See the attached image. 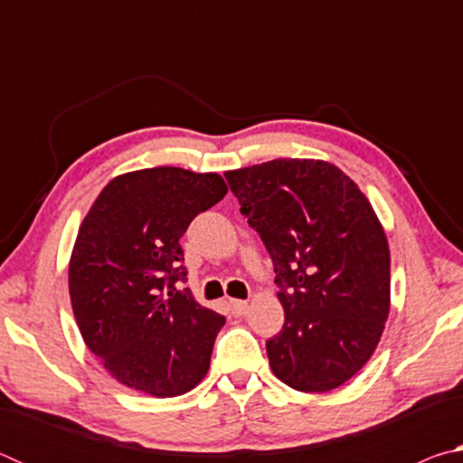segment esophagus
<instances>
[{
  "instance_id": "obj_1",
  "label": "esophagus",
  "mask_w": 463,
  "mask_h": 463,
  "mask_svg": "<svg viewBox=\"0 0 463 463\" xmlns=\"http://www.w3.org/2000/svg\"><path fill=\"white\" fill-rule=\"evenodd\" d=\"M229 304H231V310H232V315H234V317H242V315H247L249 304H247L245 300H231Z\"/></svg>"
}]
</instances>
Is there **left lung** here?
<instances>
[{"instance_id": "1", "label": "left lung", "mask_w": 463, "mask_h": 463, "mask_svg": "<svg viewBox=\"0 0 463 463\" xmlns=\"http://www.w3.org/2000/svg\"><path fill=\"white\" fill-rule=\"evenodd\" d=\"M224 177L276 271L286 320L268 341L273 373L300 392L339 388L372 357L390 310V249L370 200L326 161Z\"/></svg>"}]
</instances>
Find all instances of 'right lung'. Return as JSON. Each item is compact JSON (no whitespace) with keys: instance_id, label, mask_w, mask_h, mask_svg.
<instances>
[{"instance_id":"add662e5","label":"right lung","mask_w":463,"mask_h":463,"mask_svg":"<svg viewBox=\"0 0 463 463\" xmlns=\"http://www.w3.org/2000/svg\"><path fill=\"white\" fill-rule=\"evenodd\" d=\"M229 187L153 167L114 177L77 232L69 294L85 345L112 378L156 398L203 380L224 317L195 302L179 239Z\"/></svg>"}]
</instances>
